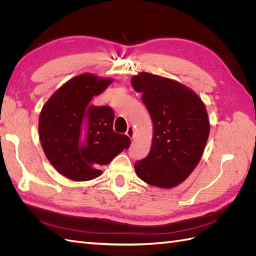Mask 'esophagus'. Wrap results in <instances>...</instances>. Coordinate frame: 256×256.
<instances>
[{
	"label": "esophagus",
	"instance_id": "1",
	"mask_svg": "<svg viewBox=\"0 0 256 256\" xmlns=\"http://www.w3.org/2000/svg\"><path fill=\"white\" fill-rule=\"evenodd\" d=\"M126 134H127L129 138H134V129L132 126H129V127H128V129H127V131H126Z\"/></svg>",
	"mask_w": 256,
	"mask_h": 256
}]
</instances>
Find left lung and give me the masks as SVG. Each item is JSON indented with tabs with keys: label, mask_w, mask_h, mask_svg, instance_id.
<instances>
[{
	"label": "left lung",
	"mask_w": 256,
	"mask_h": 256,
	"mask_svg": "<svg viewBox=\"0 0 256 256\" xmlns=\"http://www.w3.org/2000/svg\"><path fill=\"white\" fill-rule=\"evenodd\" d=\"M131 84L154 124L152 148L134 164L136 173L154 187H175L202 158L210 128L205 104L187 86L160 76L140 72Z\"/></svg>",
	"instance_id": "left-lung-1"
}]
</instances>
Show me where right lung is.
<instances>
[{
    "label": "right lung",
    "mask_w": 256,
    "mask_h": 256,
    "mask_svg": "<svg viewBox=\"0 0 256 256\" xmlns=\"http://www.w3.org/2000/svg\"><path fill=\"white\" fill-rule=\"evenodd\" d=\"M112 79L92 74L74 76L54 92L40 116V138L50 164L58 173L76 182L90 180L130 145L126 134L114 132L111 106L90 104Z\"/></svg>",
    "instance_id": "right-lung-1"
}]
</instances>
